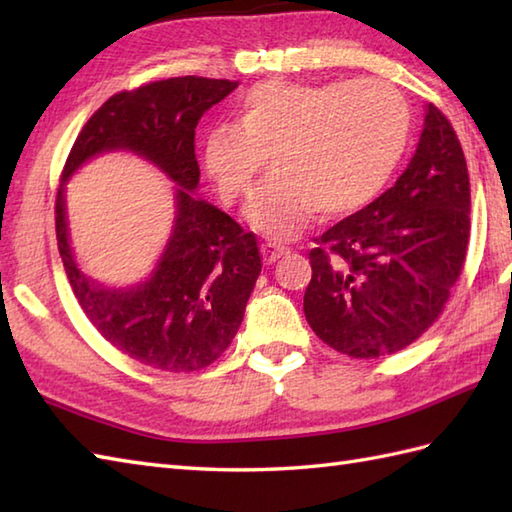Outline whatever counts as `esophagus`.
I'll return each instance as SVG.
<instances>
[{"mask_svg": "<svg viewBox=\"0 0 512 512\" xmlns=\"http://www.w3.org/2000/svg\"><path fill=\"white\" fill-rule=\"evenodd\" d=\"M259 250H262V257H264L266 264H273V262H277L281 255L290 253L288 246L277 244V242H266V244H262V248H259Z\"/></svg>", "mask_w": 512, "mask_h": 512, "instance_id": "esophagus-1", "label": "esophagus"}]
</instances>
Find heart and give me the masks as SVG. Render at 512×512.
<instances>
[{
  "mask_svg": "<svg viewBox=\"0 0 512 512\" xmlns=\"http://www.w3.org/2000/svg\"><path fill=\"white\" fill-rule=\"evenodd\" d=\"M411 112L385 81L253 85L237 105V125L204 136L202 160L226 202L253 191L248 220L270 237L295 235L317 209L325 217L363 209L394 176L409 143Z\"/></svg>",
  "mask_w": 512,
  "mask_h": 512,
  "instance_id": "heart-1",
  "label": "heart"
}]
</instances>
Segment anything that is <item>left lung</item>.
I'll list each match as a JSON object with an SVG mask.
<instances>
[{"label": "left lung", "instance_id": "obj_1", "mask_svg": "<svg viewBox=\"0 0 512 512\" xmlns=\"http://www.w3.org/2000/svg\"><path fill=\"white\" fill-rule=\"evenodd\" d=\"M471 235V187L449 118L429 103L416 154L380 198L314 237L303 312L352 358L405 350L438 321Z\"/></svg>", "mask_w": 512, "mask_h": 512}]
</instances>
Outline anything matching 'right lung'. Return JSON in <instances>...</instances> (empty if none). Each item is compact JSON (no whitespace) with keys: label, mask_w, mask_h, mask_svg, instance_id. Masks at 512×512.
I'll return each mask as SVG.
<instances>
[{"label":"right lung","mask_w":512,"mask_h":512,"mask_svg":"<svg viewBox=\"0 0 512 512\" xmlns=\"http://www.w3.org/2000/svg\"><path fill=\"white\" fill-rule=\"evenodd\" d=\"M237 83L173 76L110 96L76 136L54 200L59 255L85 317L118 352L160 372L209 367L231 345L246 301L262 273L257 235L231 215L193 198L200 182L195 127ZM132 148L154 159L181 184L179 217L155 277L129 291H105L73 264L67 244L62 182L85 159Z\"/></svg>","instance_id":"add662e5"}]
</instances>
